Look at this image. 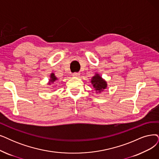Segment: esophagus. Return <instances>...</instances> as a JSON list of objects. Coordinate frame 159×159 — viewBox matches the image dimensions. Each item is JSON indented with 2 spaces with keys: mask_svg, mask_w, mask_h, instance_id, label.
Wrapping results in <instances>:
<instances>
[{
  "mask_svg": "<svg viewBox=\"0 0 159 159\" xmlns=\"http://www.w3.org/2000/svg\"><path fill=\"white\" fill-rule=\"evenodd\" d=\"M74 77H76V78H79L80 77V73H78V72H75V73H74L73 74V75H72Z\"/></svg>",
  "mask_w": 159,
  "mask_h": 159,
  "instance_id": "34e87169",
  "label": "esophagus"
}]
</instances>
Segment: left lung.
<instances>
[{
    "label": "left lung",
    "mask_w": 159,
    "mask_h": 159,
    "mask_svg": "<svg viewBox=\"0 0 159 159\" xmlns=\"http://www.w3.org/2000/svg\"><path fill=\"white\" fill-rule=\"evenodd\" d=\"M91 84L94 88L97 93H101L107 88V82L101 77L99 74H95V75L91 78Z\"/></svg>",
    "instance_id": "8db88e82"
}]
</instances>
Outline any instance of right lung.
<instances>
[{
  "mask_svg": "<svg viewBox=\"0 0 159 159\" xmlns=\"http://www.w3.org/2000/svg\"><path fill=\"white\" fill-rule=\"evenodd\" d=\"M57 80H58V78H57L56 76L55 75V74H54V73H52V74H50V79H49V80L48 84H49V85L52 84H53L54 82L56 81Z\"/></svg>",
  "mask_w": 159,
  "mask_h": 159,
  "instance_id": "obj_1",
  "label": "right lung"
}]
</instances>
